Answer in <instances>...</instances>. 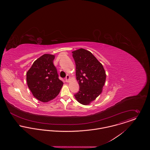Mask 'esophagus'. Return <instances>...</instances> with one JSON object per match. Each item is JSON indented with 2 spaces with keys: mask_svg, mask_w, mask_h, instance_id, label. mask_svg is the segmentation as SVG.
Segmentation results:
<instances>
[{
  "mask_svg": "<svg viewBox=\"0 0 150 150\" xmlns=\"http://www.w3.org/2000/svg\"><path fill=\"white\" fill-rule=\"evenodd\" d=\"M65 81L67 83H69V81H70V76L69 75H67L66 77V79H65Z\"/></svg>",
  "mask_w": 150,
  "mask_h": 150,
  "instance_id": "esophagus-1",
  "label": "esophagus"
}]
</instances>
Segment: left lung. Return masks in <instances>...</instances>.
Returning <instances> with one entry per match:
<instances>
[{
	"instance_id": "obj_1",
	"label": "left lung",
	"mask_w": 150,
	"mask_h": 150,
	"mask_svg": "<svg viewBox=\"0 0 150 150\" xmlns=\"http://www.w3.org/2000/svg\"><path fill=\"white\" fill-rule=\"evenodd\" d=\"M72 53L76 63V79L80 86L74 97L80 103L88 105L102 93L106 79V71L90 51L80 48Z\"/></svg>"
}]
</instances>
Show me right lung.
<instances>
[{
    "instance_id": "right-lung-1",
    "label": "right lung",
    "mask_w": 150,
    "mask_h": 150,
    "mask_svg": "<svg viewBox=\"0 0 150 150\" xmlns=\"http://www.w3.org/2000/svg\"><path fill=\"white\" fill-rule=\"evenodd\" d=\"M55 55L44 54L37 59L26 73L27 84L33 96L42 102H48L57 96L63 82L58 79L53 64Z\"/></svg>"
}]
</instances>
